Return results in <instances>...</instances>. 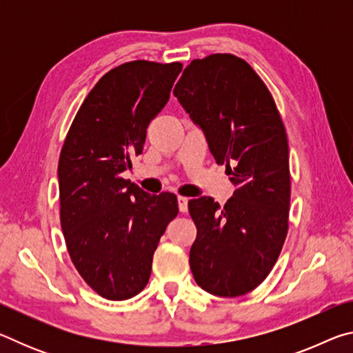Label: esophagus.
<instances>
[{"mask_svg":"<svg viewBox=\"0 0 353 353\" xmlns=\"http://www.w3.org/2000/svg\"><path fill=\"white\" fill-rule=\"evenodd\" d=\"M177 205H179V210H181V213L187 212L188 210V198H185V196H179Z\"/></svg>","mask_w":353,"mask_h":353,"instance_id":"obj_1","label":"esophagus"}]
</instances>
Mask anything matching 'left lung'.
Returning a JSON list of instances; mask_svg holds the SVG:
<instances>
[{
	"mask_svg": "<svg viewBox=\"0 0 353 353\" xmlns=\"http://www.w3.org/2000/svg\"><path fill=\"white\" fill-rule=\"evenodd\" d=\"M172 93L236 187L224 207L207 196L188 202L198 229L191 272L210 294L243 296L268 277L288 234L291 176L282 117L260 76L234 54L194 59Z\"/></svg>",
	"mask_w": 353,
	"mask_h": 353,
	"instance_id": "obj_1",
	"label": "left lung"
}]
</instances>
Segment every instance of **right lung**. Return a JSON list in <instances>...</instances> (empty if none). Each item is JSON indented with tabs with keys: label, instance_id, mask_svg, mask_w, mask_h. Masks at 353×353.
Instances as JSON below:
<instances>
[{
	"label": "right lung",
	"instance_id": "1",
	"mask_svg": "<svg viewBox=\"0 0 353 353\" xmlns=\"http://www.w3.org/2000/svg\"><path fill=\"white\" fill-rule=\"evenodd\" d=\"M181 62H126L97 82L71 123L59 157L61 225L85 283L109 301L145 288L152 255L179 213L172 193L149 194L123 179L143 152Z\"/></svg>",
	"mask_w": 353,
	"mask_h": 353
}]
</instances>
